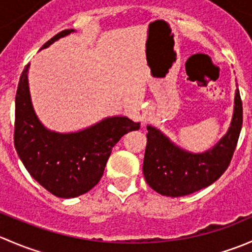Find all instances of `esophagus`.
Here are the masks:
<instances>
[{"label":"esophagus","instance_id":"obj_1","mask_svg":"<svg viewBox=\"0 0 252 252\" xmlns=\"http://www.w3.org/2000/svg\"><path fill=\"white\" fill-rule=\"evenodd\" d=\"M147 119H149V114L145 112V113H142V117H141V121L142 123H145V122H147Z\"/></svg>","mask_w":252,"mask_h":252}]
</instances>
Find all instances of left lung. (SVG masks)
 I'll list each match as a JSON object with an SVG mask.
<instances>
[{
	"label": "left lung",
	"instance_id": "left-lung-1",
	"mask_svg": "<svg viewBox=\"0 0 252 252\" xmlns=\"http://www.w3.org/2000/svg\"><path fill=\"white\" fill-rule=\"evenodd\" d=\"M243 126V103L235 90L230 126L207 151L194 154L174 144L159 129L147 126L144 172L146 183L158 194L179 197L215 183L228 168Z\"/></svg>",
	"mask_w": 252,
	"mask_h": 252
}]
</instances>
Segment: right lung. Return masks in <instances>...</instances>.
Returning a JSON list of instances; mask_svg holds the SVG:
<instances>
[{"label": "right lung", "mask_w": 252, "mask_h": 252, "mask_svg": "<svg viewBox=\"0 0 252 252\" xmlns=\"http://www.w3.org/2000/svg\"><path fill=\"white\" fill-rule=\"evenodd\" d=\"M67 29L48 40L41 50L74 32ZM25 65L16 95L14 146L29 174L47 191L62 199L80 196L102 177L114 145L124 134L138 130L140 123L113 116L73 133L46 128L32 107Z\"/></svg>", "instance_id": "right-lung-1"}]
</instances>
